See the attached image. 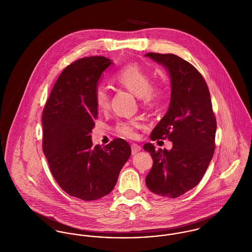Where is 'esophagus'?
<instances>
[{
    "mask_svg": "<svg viewBox=\"0 0 252 252\" xmlns=\"http://www.w3.org/2000/svg\"><path fill=\"white\" fill-rule=\"evenodd\" d=\"M131 148H132V154L135 155L136 153H138L139 151L142 150V147L137 144H133L131 145Z\"/></svg>",
    "mask_w": 252,
    "mask_h": 252,
    "instance_id": "1",
    "label": "esophagus"
}]
</instances>
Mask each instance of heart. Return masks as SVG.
Masks as SVG:
<instances>
[{
    "label": "heart",
    "instance_id": "1",
    "mask_svg": "<svg viewBox=\"0 0 252 252\" xmlns=\"http://www.w3.org/2000/svg\"><path fill=\"white\" fill-rule=\"evenodd\" d=\"M151 74L146 72L138 63H130L116 73L114 80L116 84L136 97L140 98L146 108L157 106L164 98L165 90L161 84H151ZM95 102L99 110L105 111L109 107V92L104 85H99L95 90ZM141 124L136 121L120 122L116 131L123 137L133 139L137 136V130Z\"/></svg>",
    "mask_w": 252,
    "mask_h": 252
}]
</instances>
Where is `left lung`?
Masks as SVG:
<instances>
[{
    "label": "left lung",
    "instance_id": "1",
    "mask_svg": "<svg viewBox=\"0 0 252 252\" xmlns=\"http://www.w3.org/2000/svg\"><path fill=\"white\" fill-rule=\"evenodd\" d=\"M162 65L171 80V100L150 139H168L170 150L144 145L153 159L145 178L147 188L162 197L177 198L194 188L204 177L215 152L216 120L211 95L202 74L175 54L147 53Z\"/></svg>",
    "mask_w": 252,
    "mask_h": 252
}]
</instances>
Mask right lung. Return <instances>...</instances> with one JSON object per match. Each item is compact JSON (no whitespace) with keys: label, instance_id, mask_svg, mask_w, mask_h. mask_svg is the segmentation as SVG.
Segmentation results:
<instances>
[{"label":"right lung","instance_id":"right-lung-1","mask_svg":"<svg viewBox=\"0 0 252 252\" xmlns=\"http://www.w3.org/2000/svg\"><path fill=\"white\" fill-rule=\"evenodd\" d=\"M111 64L104 56H92L69 65L42 112V149L51 174L66 193L84 201L110 193L131 156V146L123 139L92 146L90 134L98 117L95 90Z\"/></svg>","mask_w":252,"mask_h":252}]
</instances>
